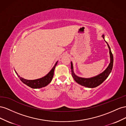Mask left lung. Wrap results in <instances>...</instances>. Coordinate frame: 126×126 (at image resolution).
I'll return each instance as SVG.
<instances>
[{
  "instance_id": "left-lung-1",
  "label": "left lung",
  "mask_w": 126,
  "mask_h": 126,
  "mask_svg": "<svg viewBox=\"0 0 126 126\" xmlns=\"http://www.w3.org/2000/svg\"><path fill=\"white\" fill-rule=\"evenodd\" d=\"M102 36L104 39H105L103 35ZM106 42L107 43V42ZM107 45L108 46V47L109 49V53H110V63L109 64V66H108V67L105 71L103 72L102 73L97 75V76L95 77L89 78V79H85V78H80L77 76V75L74 74L73 72L72 63L71 62L72 75L74 80L76 81L78 84L88 88H95V87H98V86L100 84H101L102 82L108 78V77L109 76V75L110 74V72H111V70L112 69L113 57L112 53L111 51L110 46L108 43H107Z\"/></svg>"
}]
</instances>
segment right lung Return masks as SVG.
Wrapping results in <instances>:
<instances>
[{"label": "right lung", "mask_w": 126, "mask_h": 126, "mask_svg": "<svg viewBox=\"0 0 126 126\" xmlns=\"http://www.w3.org/2000/svg\"><path fill=\"white\" fill-rule=\"evenodd\" d=\"M57 62L55 63V65L52 68V69L45 76L41 79H36V80H28L20 77L19 75L15 71L17 76L19 78L20 80L22 81L24 84L27 85L28 87H30L33 89H37V88H41L42 87H44L45 86L48 85L50 82H51L53 75H54V69L55 68L56 65H57Z\"/></svg>", "instance_id": "right-lung-1"}]
</instances>
